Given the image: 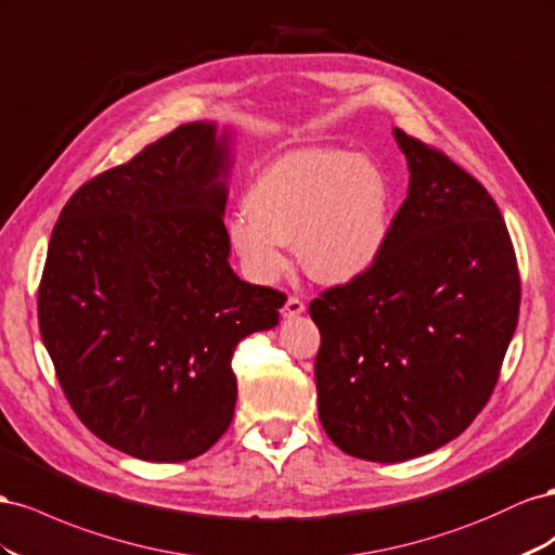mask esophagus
I'll return each instance as SVG.
<instances>
[{"label": "esophagus", "instance_id": "1", "mask_svg": "<svg viewBox=\"0 0 555 555\" xmlns=\"http://www.w3.org/2000/svg\"><path fill=\"white\" fill-rule=\"evenodd\" d=\"M299 313H305V302L297 297H288L286 305H283V309H281V315L283 319H295V315H299Z\"/></svg>", "mask_w": 555, "mask_h": 555}]
</instances>
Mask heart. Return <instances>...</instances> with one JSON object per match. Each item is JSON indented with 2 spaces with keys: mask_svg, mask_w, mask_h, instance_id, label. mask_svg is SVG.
Instances as JSON below:
<instances>
[{
  "mask_svg": "<svg viewBox=\"0 0 555 555\" xmlns=\"http://www.w3.org/2000/svg\"><path fill=\"white\" fill-rule=\"evenodd\" d=\"M244 209L228 220V236L248 279L274 283L295 240L313 281L344 286L367 274L386 248L392 188L367 155L305 149L264 167Z\"/></svg>",
  "mask_w": 555,
  "mask_h": 555,
  "instance_id": "heart-1",
  "label": "heart"
}]
</instances>
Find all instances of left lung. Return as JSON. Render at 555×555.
<instances>
[{"instance_id": "left-lung-1", "label": "left lung", "mask_w": 555, "mask_h": 555, "mask_svg": "<svg viewBox=\"0 0 555 555\" xmlns=\"http://www.w3.org/2000/svg\"><path fill=\"white\" fill-rule=\"evenodd\" d=\"M409 190L367 274L309 305L321 330L319 416L372 463L449 444L495 388L520 281L495 199L447 155L392 130Z\"/></svg>"}]
</instances>
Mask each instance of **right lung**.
I'll use <instances>...</instances> for the list:
<instances>
[{"mask_svg": "<svg viewBox=\"0 0 555 555\" xmlns=\"http://www.w3.org/2000/svg\"><path fill=\"white\" fill-rule=\"evenodd\" d=\"M236 130L181 125L81 185L53 230L39 330L76 416L149 463L209 451L234 416V346L286 297L232 272Z\"/></svg>", "mask_w": 555, "mask_h": 555, "instance_id": "add662e5", "label": "right lung"}]
</instances>
